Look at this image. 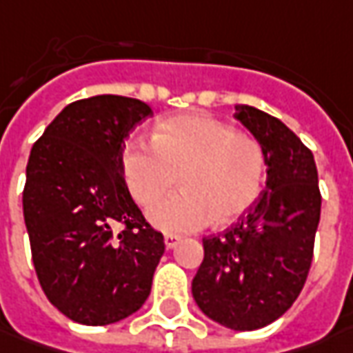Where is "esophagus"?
<instances>
[{"instance_id":"obj_1","label":"esophagus","mask_w":353,"mask_h":353,"mask_svg":"<svg viewBox=\"0 0 353 353\" xmlns=\"http://www.w3.org/2000/svg\"><path fill=\"white\" fill-rule=\"evenodd\" d=\"M179 240H181V238L176 236V234H165V236H164L165 248H168V250H174V248H176V246H177V244H179Z\"/></svg>"}]
</instances>
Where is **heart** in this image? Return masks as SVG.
I'll return each mask as SVG.
<instances>
[{
    "label": "heart",
    "instance_id": "heart-1",
    "mask_svg": "<svg viewBox=\"0 0 353 353\" xmlns=\"http://www.w3.org/2000/svg\"><path fill=\"white\" fill-rule=\"evenodd\" d=\"M123 176L139 205H152L176 185L183 193L156 203L148 219L165 232H193L216 219L228 225L258 201L265 176L260 142L203 113L168 117L154 142L134 140L123 152Z\"/></svg>",
    "mask_w": 353,
    "mask_h": 353
}]
</instances>
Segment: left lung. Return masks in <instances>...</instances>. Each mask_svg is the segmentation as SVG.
<instances>
[{
	"label": "left lung",
	"instance_id": "left-lung-1",
	"mask_svg": "<svg viewBox=\"0 0 353 353\" xmlns=\"http://www.w3.org/2000/svg\"><path fill=\"white\" fill-rule=\"evenodd\" d=\"M234 119L260 142L268 179L248 213L203 240L191 293L205 316L230 330H258L295 303L307 281L321 221L316 164L279 119L236 105Z\"/></svg>",
	"mask_w": 353,
	"mask_h": 353
}]
</instances>
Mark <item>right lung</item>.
<instances>
[{
	"label": "right lung",
	"mask_w": 353,
	"mask_h": 353,
	"mask_svg": "<svg viewBox=\"0 0 353 353\" xmlns=\"http://www.w3.org/2000/svg\"><path fill=\"white\" fill-rule=\"evenodd\" d=\"M150 115V105L132 97L79 99L32 146L23 191L32 263L44 295L70 321L113 324L150 295L164 236L144 221L123 177V144Z\"/></svg>",
	"instance_id": "obj_1"
}]
</instances>
